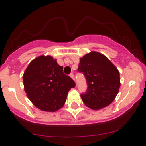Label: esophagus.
Masks as SVG:
<instances>
[{
  "label": "esophagus",
  "instance_id": "1",
  "mask_svg": "<svg viewBox=\"0 0 146 146\" xmlns=\"http://www.w3.org/2000/svg\"><path fill=\"white\" fill-rule=\"evenodd\" d=\"M70 77L71 78L73 79V80L75 81V78H74V76H73V73H70Z\"/></svg>",
  "mask_w": 146,
  "mask_h": 146
}]
</instances>
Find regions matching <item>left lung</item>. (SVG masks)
Masks as SVG:
<instances>
[{
	"instance_id": "1",
	"label": "left lung",
	"mask_w": 146,
	"mask_h": 146,
	"mask_svg": "<svg viewBox=\"0 0 146 146\" xmlns=\"http://www.w3.org/2000/svg\"><path fill=\"white\" fill-rule=\"evenodd\" d=\"M78 71L82 72L88 83V90L81 94L84 104L98 111L111 104L121 86L118 68L106 56L91 51L80 58Z\"/></svg>"
}]
</instances>
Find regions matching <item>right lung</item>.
I'll list each match as a JSON object with an SVG mask.
<instances>
[{
  "instance_id": "right-lung-1",
  "label": "right lung",
  "mask_w": 146,
  "mask_h": 146,
  "mask_svg": "<svg viewBox=\"0 0 146 146\" xmlns=\"http://www.w3.org/2000/svg\"><path fill=\"white\" fill-rule=\"evenodd\" d=\"M63 66L50 56L35 58L23 75L24 90L31 103L46 112H56L64 106L69 90L76 86L63 73Z\"/></svg>"
}]
</instances>
